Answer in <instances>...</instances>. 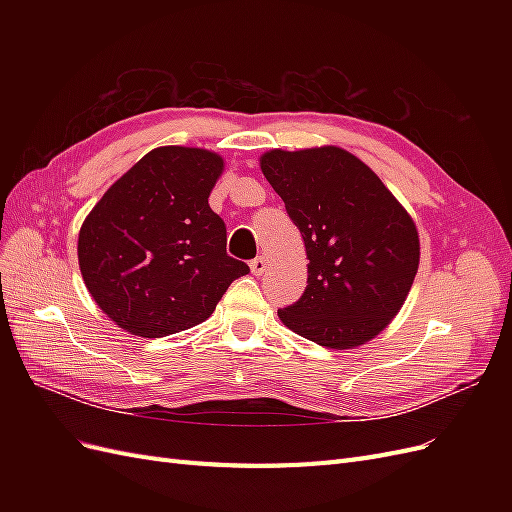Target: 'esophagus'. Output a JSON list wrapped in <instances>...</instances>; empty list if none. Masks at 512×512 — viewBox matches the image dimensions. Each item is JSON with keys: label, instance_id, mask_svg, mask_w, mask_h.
Here are the masks:
<instances>
[{"label": "esophagus", "instance_id": "34e87169", "mask_svg": "<svg viewBox=\"0 0 512 512\" xmlns=\"http://www.w3.org/2000/svg\"><path fill=\"white\" fill-rule=\"evenodd\" d=\"M250 269H252V273H254V275H262V273H265V269H267V262H265V258H262V256H256V258L250 262Z\"/></svg>", "mask_w": 512, "mask_h": 512}]
</instances>
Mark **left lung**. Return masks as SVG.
<instances>
[{
    "mask_svg": "<svg viewBox=\"0 0 512 512\" xmlns=\"http://www.w3.org/2000/svg\"><path fill=\"white\" fill-rule=\"evenodd\" d=\"M260 168L301 230L307 286L277 316L324 348L378 335L404 305L418 269V235L378 175L339 147L275 149Z\"/></svg>",
    "mask_w": 512,
    "mask_h": 512,
    "instance_id": "1",
    "label": "left lung"
}]
</instances>
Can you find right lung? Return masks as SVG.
Here are the masks:
<instances>
[{
	"label": "right lung",
	"instance_id": "add662e5",
	"mask_svg": "<svg viewBox=\"0 0 512 512\" xmlns=\"http://www.w3.org/2000/svg\"><path fill=\"white\" fill-rule=\"evenodd\" d=\"M222 166L205 149L158 147L87 215L79 235L83 280L121 329L164 337L196 327L250 273L226 254V224L209 207Z\"/></svg>",
	"mask_w": 512,
	"mask_h": 512
}]
</instances>
